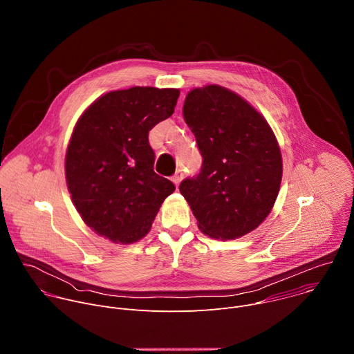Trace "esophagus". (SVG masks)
Masks as SVG:
<instances>
[{
    "label": "esophagus",
    "mask_w": 354,
    "mask_h": 354,
    "mask_svg": "<svg viewBox=\"0 0 354 354\" xmlns=\"http://www.w3.org/2000/svg\"><path fill=\"white\" fill-rule=\"evenodd\" d=\"M183 179V172L179 169V171H176V174L174 175V178H172V180H174V183L176 185V186H179V183H180V180Z\"/></svg>",
    "instance_id": "1"
}]
</instances>
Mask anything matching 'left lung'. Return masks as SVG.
I'll list each match as a JSON object with an SVG mask.
<instances>
[{"instance_id": "1", "label": "left lung", "mask_w": 354, "mask_h": 354, "mask_svg": "<svg viewBox=\"0 0 354 354\" xmlns=\"http://www.w3.org/2000/svg\"><path fill=\"white\" fill-rule=\"evenodd\" d=\"M183 118L203 162L179 190L200 231L235 239L258 228L272 212L283 174L280 148L266 119L220 85L192 89Z\"/></svg>"}]
</instances>
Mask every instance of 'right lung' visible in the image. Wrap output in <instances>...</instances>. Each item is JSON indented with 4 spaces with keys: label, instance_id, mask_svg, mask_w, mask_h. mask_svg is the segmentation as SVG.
<instances>
[{
    "label": "right lung",
    "instance_id": "add662e5",
    "mask_svg": "<svg viewBox=\"0 0 354 354\" xmlns=\"http://www.w3.org/2000/svg\"><path fill=\"white\" fill-rule=\"evenodd\" d=\"M179 89L133 86L100 97L78 119L66 179L84 223L113 242L145 236L175 185L154 172L148 133L172 116Z\"/></svg>",
    "mask_w": 354,
    "mask_h": 354
}]
</instances>
